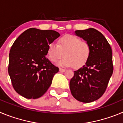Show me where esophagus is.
<instances>
[{
	"mask_svg": "<svg viewBox=\"0 0 123 123\" xmlns=\"http://www.w3.org/2000/svg\"><path fill=\"white\" fill-rule=\"evenodd\" d=\"M59 71H60V72H62V73H63V72H65V71H66V70H65V69H62V68H60Z\"/></svg>",
	"mask_w": 123,
	"mask_h": 123,
	"instance_id": "1",
	"label": "esophagus"
}]
</instances>
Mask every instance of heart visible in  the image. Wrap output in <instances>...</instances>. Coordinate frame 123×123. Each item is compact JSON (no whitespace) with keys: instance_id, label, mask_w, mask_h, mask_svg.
<instances>
[{"instance_id":"b5f03b06","label":"heart","mask_w":123,"mask_h":123,"mask_svg":"<svg viewBox=\"0 0 123 123\" xmlns=\"http://www.w3.org/2000/svg\"><path fill=\"white\" fill-rule=\"evenodd\" d=\"M91 52V46L87 42L73 35L62 37L58 44L52 43L47 49V55L52 62H57L65 55V58L58 63L63 67H82L89 58Z\"/></svg>"}]
</instances>
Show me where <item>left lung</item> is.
I'll return each mask as SVG.
<instances>
[{
	"label": "left lung",
	"mask_w": 123,
	"mask_h": 123,
	"mask_svg": "<svg viewBox=\"0 0 123 123\" xmlns=\"http://www.w3.org/2000/svg\"><path fill=\"white\" fill-rule=\"evenodd\" d=\"M91 46V55L82 68L74 71L69 82L71 94L84 103L94 102L104 94L113 71L112 50L104 36L94 28L75 31Z\"/></svg>",
	"instance_id": "left-lung-1"
}]
</instances>
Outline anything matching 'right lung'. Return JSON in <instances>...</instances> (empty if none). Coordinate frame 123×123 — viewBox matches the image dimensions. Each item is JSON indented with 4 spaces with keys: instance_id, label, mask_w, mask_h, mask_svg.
<instances>
[{
    "instance_id": "obj_1",
    "label": "right lung",
    "mask_w": 123,
    "mask_h": 123,
    "mask_svg": "<svg viewBox=\"0 0 123 123\" xmlns=\"http://www.w3.org/2000/svg\"><path fill=\"white\" fill-rule=\"evenodd\" d=\"M60 36L53 30L29 28L14 42L8 71L14 89L19 95L36 99L48 90L59 69L45 56L49 44Z\"/></svg>"
}]
</instances>
